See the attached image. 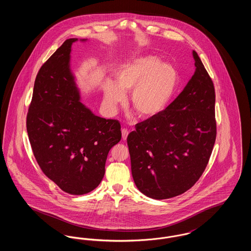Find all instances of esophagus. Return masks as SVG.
I'll use <instances>...</instances> for the list:
<instances>
[{
    "label": "esophagus",
    "instance_id": "34e87169",
    "mask_svg": "<svg viewBox=\"0 0 251 251\" xmlns=\"http://www.w3.org/2000/svg\"><path fill=\"white\" fill-rule=\"evenodd\" d=\"M121 132H122V139L126 140L128 137V134H129V131L127 129H122Z\"/></svg>",
    "mask_w": 251,
    "mask_h": 251
}]
</instances>
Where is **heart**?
<instances>
[{
    "mask_svg": "<svg viewBox=\"0 0 251 251\" xmlns=\"http://www.w3.org/2000/svg\"><path fill=\"white\" fill-rule=\"evenodd\" d=\"M116 82L103 86V100L115 113L131 92V107L142 119L160 115L170 101L178 84L176 70L151 54L138 55L123 64L116 73Z\"/></svg>",
    "mask_w": 251,
    "mask_h": 251,
    "instance_id": "1",
    "label": "heart"
}]
</instances>
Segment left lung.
Returning a JSON list of instances; mask_svg holds the SVG:
<instances>
[{
	"instance_id": "8db88e82",
	"label": "left lung",
	"mask_w": 251,
	"mask_h": 251,
	"mask_svg": "<svg viewBox=\"0 0 251 251\" xmlns=\"http://www.w3.org/2000/svg\"><path fill=\"white\" fill-rule=\"evenodd\" d=\"M196 71L160 115L128 135L131 174L138 190L167 200L190 189L207 167L216 137L215 87L198 53Z\"/></svg>"
}]
</instances>
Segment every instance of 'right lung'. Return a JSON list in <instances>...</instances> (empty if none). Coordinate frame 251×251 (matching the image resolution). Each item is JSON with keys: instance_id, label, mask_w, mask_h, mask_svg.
<instances>
[{"instance_id": "right-lung-1", "label": "right lung", "mask_w": 251, "mask_h": 251, "mask_svg": "<svg viewBox=\"0 0 251 251\" xmlns=\"http://www.w3.org/2000/svg\"><path fill=\"white\" fill-rule=\"evenodd\" d=\"M67 39L40 68L26 120L32 151L43 173L66 193L94 190L110 150L121 139L118 120L98 117L81 102ZM87 39H81L86 41Z\"/></svg>"}]
</instances>
